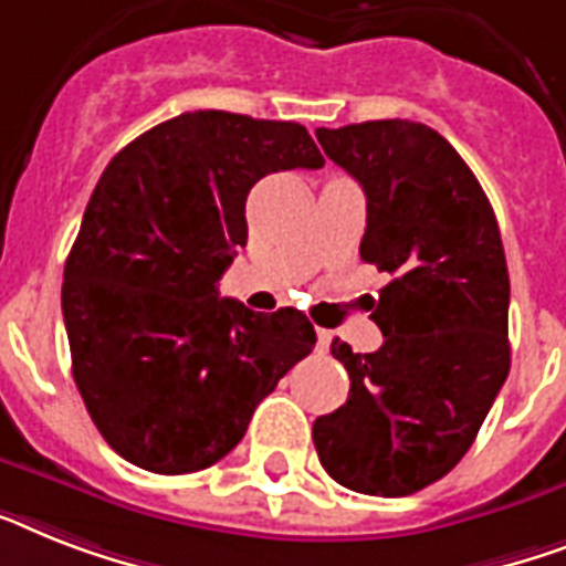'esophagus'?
Here are the masks:
<instances>
[{
	"mask_svg": "<svg viewBox=\"0 0 566 566\" xmlns=\"http://www.w3.org/2000/svg\"><path fill=\"white\" fill-rule=\"evenodd\" d=\"M331 339H334V334H331V331L316 328V348H319V352H328Z\"/></svg>",
	"mask_w": 566,
	"mask_h": 566,
	"instance_id": "1",
	"label": "esophagus"
}]
</instances>
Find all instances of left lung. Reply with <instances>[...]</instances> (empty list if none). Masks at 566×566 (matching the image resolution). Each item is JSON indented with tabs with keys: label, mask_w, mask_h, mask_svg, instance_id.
Returning <instances> with one entry per match:
<instances>
[{
	"label": "left lung",
	"mask_w": 566,
	"mask_h": 566,
	"mask_svg": "<svg viewBox=\"0 0 566 566\" xmlns=\"http://www.w3.org/2000/svg\"><path fill=\"white\" fill-rule=\"evenodd\" d=\"M316 139L363 186L360 259L392 282L371 311L378 352L331 343L352 389L316 418L314 444L339 485L403 497L457 468L506 384V252L489 197L433 127L387 118Z\"/></svg>",
	"instance_id": "8db88e82"
}]
</instances>
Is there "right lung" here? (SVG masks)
I'll list each match as a JSON object with an SVG mask.
<instances>
[{"mask_svg": "<svg viewBox=\"0 0 566 566\" xmlns=\"http://www.w3.org/2000/svg\"><path fill=\"white\" fill-rule=\"evenodd\" d=\"M296 122L195 109L101 174L63 270L72 375L98 433L133 465L191 474L223 459L316 343L296 307L218 296L261 177L323 168Z\"/></svg>", "mask_w": 566, "mask_h": 566, "instance_id": "1", "label": "right lung"}]
</instances>
